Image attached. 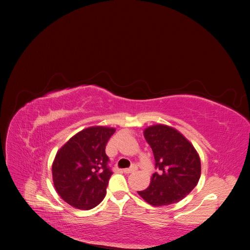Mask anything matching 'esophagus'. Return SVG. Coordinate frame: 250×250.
I'll list each match as a JSON object with an SVG mask.
<instances>
[{
  "instance_id": "34e87169",
  "label": "esophagus",
  "mask_w": 250,
  "mask_h": 250,
  "mask_svg": "<svg viewBox=\"0 0 250 250\" xmlns=\"http://www.w3.org/2000/svg\"><path fill=\"white\" fill-rule=\"evenodd\" d=\"M138 170V166L135 165V164H133L130 168H127V169H124L123 170V172L124 173H127V174H129V173H132V172H135Z\"/></svg>"
}]
</instances>
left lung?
<instances>
[{
    "label": "left lung",
    "instance_id": "left-lung-1",
    "mask_svg": "<svg viewBox=\"0 0 250 250\" xmlns=\"http://www.w3.org/2000/svg\"><path fill=\"white\" fill-rule=\"evenodd\" d=\"M153 151L155 172L146 190L138 192L151 206L162 207L178 202L197 186L200 158L194 146L174 128L157 124L144 130Z\"/></svg>",
    "mask_w": 250,
    "mask_h": 250
}]
</instances>
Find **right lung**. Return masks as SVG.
Masks as SVG:
<instances>
[{"mask_svg":"<svg viewBox=\"0 0 250 250\" xmlns=\"http://www.w3.org/2000/svg\"><path fill=\"white\" fill-rule=\"evenodd\" d=\"M115 131L109 127H88L58 150L52 165L53 183L70 206L90 209L104 199L112 175L105 147Z\"/></svg>","mask_w":250,"mask_h":250,"instance_id":"obj_1","label":"right lung"}]
</instances>
